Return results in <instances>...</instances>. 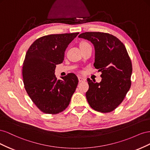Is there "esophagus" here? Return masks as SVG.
<instances>
[{
	"label": "esophagus",
	"mask_w": 150,
	"mask_h": 150,
	"mask_svg": "<svg viewBox=\"0 0 150 150\" xmlns=\"http://www.w3.org/2000/svg\"><path fill=\"white\" fill-rule=\"evenodd\" d=\"M78 80H79V82H84V81H86V79L84 78H83V77L79 76L78 77Z\"/></svg>",
	"instance_id": "esophagus-1"
}]
</instances>
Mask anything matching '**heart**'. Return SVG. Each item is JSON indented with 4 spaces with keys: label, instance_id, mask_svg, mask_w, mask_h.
I'll list each match as a JSON object with an SVG mask.
<instances>
[{
    "label": "heart",
    "instance_id": "1",
    "mask_svg": "<svg viewBox=\"0 0 150 150\" xmlns=\"http://www.w3.org/2000/svg\"><path fill=\"white\" fill-rule=\"evenodd\" d=\"M88 45H89L88 42H83L82 43H81L80 44V47H83V46H88Z\"/></svg>",
    "mask_w": 150,
    "mask_h": 150
}]
</instances>
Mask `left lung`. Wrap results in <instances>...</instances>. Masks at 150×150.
<instances>
[{
    "label": "left lung",
    "instance_id": "8db88e82",
    "mask_svg": "<svg viewBox=\"0 0 150 150\" xmlns=\"http://www.w3.org/2000/svg\"><path fill=\"white\" fill-rule=\"evenodd\" d=\"M78 37L93 44L94 66L102 73L99 83L87 79V101L95 111L111 112L123 101L131 87L132 64L128 53L123 43L110 34L86 32Z\"/></svg>",
    "mask_w": 150,
    "mask_h": 150
}]
</instances>
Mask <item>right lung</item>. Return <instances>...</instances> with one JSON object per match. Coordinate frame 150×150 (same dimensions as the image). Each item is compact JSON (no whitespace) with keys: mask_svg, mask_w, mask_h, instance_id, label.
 <instances>
[{"mask_svg":"<svg viewBox=\"0 0 150 150\" xmlns=\"http://www.w3.org/2000/svg\"><path fill=\"white\" fill-rule=\"evenodd\" d=\"M79 33L51 34L36 39L25 54L22 66L25 89L42 112L56 115L69 104L78 84V77L69 73L56 78L57 64L64 60V52Z\"/></svg>","mask_w":150,"mask_h":150,"instance_id":"obj_1","label":"right lung"}]
</instances>
